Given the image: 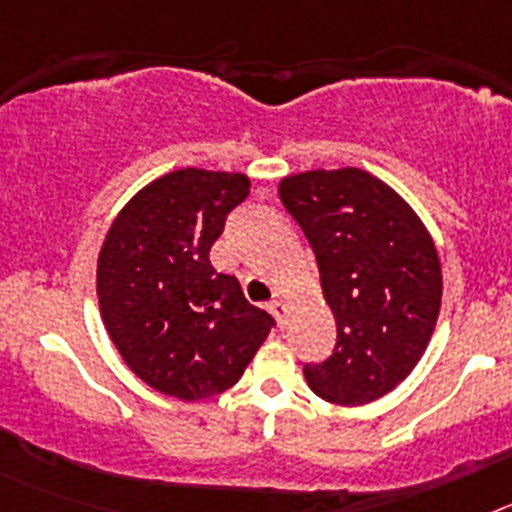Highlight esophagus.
I'll return each mask as SVG.
<instances>
[{"label": "esophagus", "instance_id": "34e87169", "mask_svg": "<svg viewBox=\"0 0 512 512\" xmlns=\"http://www.w3.org/2000/svg\"><path fill=\"white\" fill-rule=\"evenodd\" d=\"M269 310H271V315L277 318V323L284 325V315H287V305H284L282 297H274V300L269 302Z\"/></svg>", "mask_w": 512, "mask_h": 512}]
</instances>
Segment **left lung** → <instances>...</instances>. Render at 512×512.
<instances>
[{
    "label": "left lung",
    "instance_id": "1",
    "mask_svg": "<svg viewBox=\"0 0 512 512\" xmlns=\"http://www.w3.org/2000/svg\"><path fill=\"white\" fill-rule=\"evenodd\" d=\"M310 241L336 348L305 379L336 405H366L415 369L441 310V261L420 217L395 189L361 169L305 171L279 184Z\"/></svg>",
    "mask_w": 512,
    "mask_h": 512
}]
</instances>
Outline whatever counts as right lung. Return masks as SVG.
I'll list each match as a JSON object with an SVG mask.
<instances>
[{"label": "right lung", "mask_w": 512, "mask_h": 512, "mask_svg": "<svg viewBox=\"0 0 512 512\" xmlns=\"http://www.w3.org/2000/svg\"><path fill=\"white\" fill-rule=\"evenodd\" d=\"M243 174L179 169L140 189L115 217L97 261L104 328L148 387L207 400L233 387L274 318L210 264L230 212L248 197Z\"/></svg>", "instance_id": "add662e5"}]
</instances>
